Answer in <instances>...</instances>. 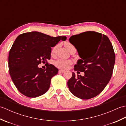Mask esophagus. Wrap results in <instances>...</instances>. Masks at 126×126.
Instances as JSON below:
<instances>
[{
    "label": "esophagus",
    "instance_id": "obj_1",
    "mask_svg": "<svg viewBox=\"0 0 126 126\" xmlns=\"http://www.w3.org/2000/svg\"><path fill=\"white\" fill-rule=\"evenodd\" d=\"M64 71H65L64 70H62V69H60V70H59V73H63Z\"/></svg>",
    "mask_w": 126,
    "mask_h": 126
}]
</instances>
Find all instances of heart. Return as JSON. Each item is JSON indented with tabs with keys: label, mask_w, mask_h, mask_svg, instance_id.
<instances>
[{
	"label": "heart",
	"mask_w": 126,
	"mask_h": 126,
	"mask_svg": "<svg viewBox=\"0 0 126 126\" xmlns=\"http://www.w3.org/2000/svg\"><path fill=\"white\" fill-rule=\"evenodd\" d=\"M64 45L68 51L71 49L72 48L74 47L73 45L68 42H65L64 43ZM57 45H55V47H53V48L51 50L52 55L54 54L56 50V49H57ZM71 64V61L70 60H58L57 61H56L55 62V65L57 66V67L59 68H61V69H66L69 65Z\"/></svg>",
	"instance_id": "b5f03b06"
}]
</instances>
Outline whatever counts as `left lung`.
Here are the masks:
<instances>
[{
    "label": "left lung",
    "mask_w": 126,
    "mask_h": 126,
    "mask_svg": "<svg viewBox=\"0 0 126 126\" xmlns=\"http://www.w3.org/2000/svg\"><path fill=\"white\" fill-rule=\"evenodd\" d=\"M69 42L75 47L80 59L74 70L84 72V75L74 73L68 81L73 94L88 100L100 94L110 81L115 61L113 45L108 37L95 31H86L72 36Z\"/></svg>",
    "instance_id": "left-lung-1"
}]
</instances>
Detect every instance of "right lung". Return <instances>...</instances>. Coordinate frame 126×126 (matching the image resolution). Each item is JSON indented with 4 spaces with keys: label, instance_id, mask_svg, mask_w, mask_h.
I'll use <instances>...</instances> for the list:
<instances>
[{
    "label": "right lung",
    "instance_id": "obj_1",
    "mask_svg": "<svg viewBox=\"0 0 126 126\" xmlns=\"http://www.w3.org/2000/svg\"><path fill=\"white\" fill-rule=\"evenodd\" d=\"M65 36L53 37L37 31L19 35L11 48L9 56V69L11 79L17 89L27 97H36L49 89L52 77L58 69L47 63L50 60L51 47ZM47 63L43 69L38 65Z\"/></svg>",
    "mask_w": 126,
    "mask_h": 126
}]
</instances>
